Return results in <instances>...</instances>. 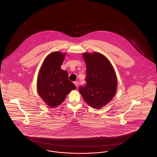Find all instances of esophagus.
<instances>
[{
	"mask_svg": "<svg viewBox=\"0 0 157 157\" xmlns=\"http://www.w3.org/2000/svg\"><path fill=\"white\" fill-rule=\"evenodd\" d=\"M74 83V84H75L76 87V88H78V81H75Z\"/></svg>",
	"mask_w": 157,
	"mask_h": 157,
	"instance_id": "esophagus-1",
	"label": "esophagus"
}]
</instances>
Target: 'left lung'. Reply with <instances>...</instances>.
<instances>
[{"label":"left lung","instance_id":"8db88e82","mask_svg":"<svg viewBox=\"0 0 157 157\" xmlns=\"http://www.w3.org/2000/svg\"><path fill=\"white\" fill-rule=\"evenodd\" d=\"M86 66V83L79 87L84 101L99 109L111 101L117 88V78L111 63L98 52L82 54Z\"/></svg>","mask_w":157,"mask_h":157}]
</instances>
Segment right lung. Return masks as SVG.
<instances>
[{"label":"right lung","mask_w":157,"mask_h":157,"mask_svg":"<svg viewBox=\"0 0 157 157\" xmlns=\"http://www.w3.org/2000/svg\"><path fill=\"white\" fill-rule=\"evenodd\" d=\"M65 56V53L60 52L50 53L39 71L37 92L51 108L61 104L67 94L76 89L75 85L69 80L67 71L60 68Z\"/></svg>","instance_id":"1"}]
</instances>
